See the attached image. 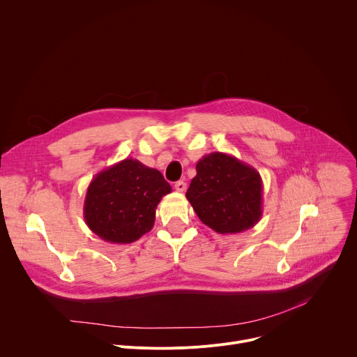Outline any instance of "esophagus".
<instances>
[{
  "instance_id": "esophagus-1",
  "label": "esophagus",
  "mask_w": 357,
  "mask_h": 357,
  "mask_svg": "<svg viewBox=\"0 0 357 357\" xmlns=\"http://www.w3.org/2000/svg\"><path fill=\"white\" fill-rule=\"evenodd\" d=\"M174 188H176V191H178V192H184L185 188H187V184H185L184 181H177V183L174 184Z\"/></svg>"
}]
</instances>
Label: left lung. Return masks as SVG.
Instances as JSON below:
<instances>
[{"mask_svg": "<svg viewBox=\"0 0 357 357\" xmlns=\"http://www.w3.org/2000/svg\"><path fill=\"white\" fill-rule=\"evenodd\" d=\"M185 197L204 225L220 234L240 233L262 216L259 173L237 158L213 152L197 163Z\"/></svg>", "mask_w": 357, "mask_h": 357, "instance_id": "1", "label": "left lung"}]
</instances>
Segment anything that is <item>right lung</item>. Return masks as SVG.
<instances>
[{"label": "right lung", "mask_w": 357, "mask_h": 357, "mask_svg": "<svg viewBox=\"0 0 357 357\" xmlns=\"http://www.w3.org/2000/svg\"><path fill=\"white\" fill-rule=\"evenodd\" d=\"M169 192L172 187L159 170L127 158L92 178L84 218L102 240L128 244L152 230L158 204Z\"/></svg>", "instance_id": "1"}]
</instances>
